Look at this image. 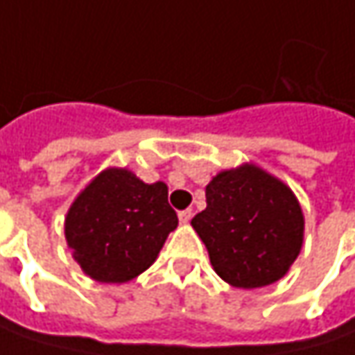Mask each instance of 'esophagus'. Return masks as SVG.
Listing matches in <instances>:
<instances>
[{
    "mask_svg": "<svg viewBox=\"0 0 355 355\" xmlns=\"http://www.w3.org/2000/svg\"><path fill=\"white\" fill-rule=\"evenodd\" d=\"M191 219H193V211H191V209H184V211L178 213V220H180V223H189Z\"/></svg>",
    "mask_w": 355,
    "mask_h": 355,
    "instance_id": "1",
    "label": "esophagus"
}]
</instances>
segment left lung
<instances>
[{
    "label": "left lung",
    "instance_id": "obj_1",
    "mask_svg": "<svg viewBox=\"0 0 355 355\" xmlns=\"http://www.w3.org/2000/svg\"><path fill=\"white\" fill-rule=\"evenodd\" d=\"M207 209L191 220L220 279L255 289L282 279L303 243V213L282 180L255 164L207 184Z\"/></svg>",
    "mask_w": 355,
    "mask_h": 355
}]
</instances>
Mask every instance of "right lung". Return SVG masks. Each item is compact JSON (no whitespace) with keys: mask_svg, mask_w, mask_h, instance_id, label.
I'll list each match as a JSON object with an SVG mask.
<instances>
[{"mask_svg":"<svg viewBox=\"0 0 355 355\" xmlns=\"http://www.w3.org/2000/svg\"><path fill=\"white\" fill-rule=\"evenodd\" d=\"M177 225L164 182L146 184L126 168H108L73 200L66 241L86 275L124 283L155 263Z\"/></svg>","mask_w":355,"mask_h":355,"instance_id":"right-lung-1","label":"right lung"}]
</instances>
